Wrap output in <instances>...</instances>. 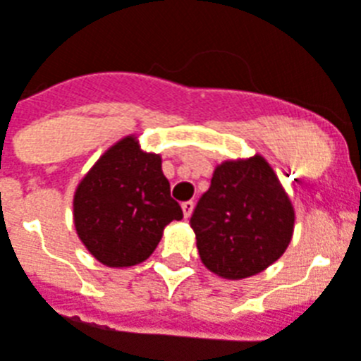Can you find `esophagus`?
Returning a JSON list of instances; mask_svg holds the SVG:
<instances>
[{
    "instance_id": "34e87169",
    "label": "esophagus",
    "mask_w": 361,
    "mask_h": 361,
    "mask_svg": "<svg viewBox=\"0 0 361 361\" xmlns=\"http://www.w3.org/2000/svg\"><path fill=\"white\" fill-rule=\"evenodd\" d=\"M180 207H183L184 219H188L190 214H192V209H194V201H184V203Z\"/></svg>"
}]
</instances>
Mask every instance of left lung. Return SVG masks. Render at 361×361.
Here are the masks:
<instances>
[{
    "instance_id": "1",
    "label": "left lung",
    "mask_w": 361,
    "mask_h": 361,
    "mask_svg": "<svg viewBox=\"0 0 361 361\" xmlns=\"http://www.w3.org/2000/svg\"><path fill=\"white\" fill-rule=\"evenodd\" d=\"M190 226L207 269L237 281L284 254L294 231V207L269 164L254 156L214 169Z\"/></svg>"
}]
</instances>
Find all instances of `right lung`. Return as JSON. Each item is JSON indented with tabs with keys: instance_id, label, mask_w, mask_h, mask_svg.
I'll list each match as a JSON object with an SVG mask.
<instances>
[{
	"instance_id": "1",
	"label": "right lung",
	"mask_w": 361,
	"mask_h": 361,
	"mask_svg": "<svg viewBox=\"0 0 361 361\" xmlns=\"http://www.w3.org/2000/svg\"><path fill=\"white\" fill-rule=\"evenodd\" d=\"M75 228L96 259L109 267L141 264L154 252L164 228L183 219L169 194L161 158L126 137L80 180L73 200Z\"/></svg>"
}]
</instances>
